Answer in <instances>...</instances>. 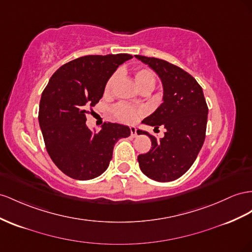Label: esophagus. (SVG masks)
<instances>
[{
    "label": "esophagus",
    "mask_w": 252,
    "mask_h": 252,
    "mask_svg": "<svg viewBox=\"0 0 252 252\" xmlns=\"http://www.w3.org/2000/svg\"><path fill=\"white\" fill-rule=\"evenodd\" d=\"M130 135L131 137H137V128L135 127H130Z\"/></svg>",
    "instance_id": "esophagus-1"
}]
</instances>
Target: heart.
Returning a JSON list of instances; mask_svg holds the SVG:
<instances>
[{
    "label": "heart",
    "instance_id": "b5f03b06",
    "mask_svg": "<svg viewBox=\"0 0 252 252\" xmlns=\"http://www.w3.org/2000/svg\"><path fill=\"white\" fill-rule=\"evenodd\" d=\"M134 80L137 85L139 86L142 91H152L155 85H156V76L155 74L145 67H137L133 71ZM119 78L118 73H113L112 75L108 78L107 83L105 85V93L110 94L113 87L117 83ZM145 113L144 108L141 107H133L131 105H128L125 103H119L112 107V114L113 117L120 122H123L126 124H132L137 122L140 117Z\"/></svg>",
    "mask_w": 252,
    "mask_h": 252
}]
</instances>
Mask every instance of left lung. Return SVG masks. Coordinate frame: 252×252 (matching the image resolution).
<instances>
[{
    "label": "left lung",
    "instance_id": "1",
    "mask_svg": "<svg viewBox=\"0 0 252 252\" xmlns=\"http://www.w3.org/2000/svg\"><path fill=\"white\" fill-rule=\"evenodd\" d=\"M161 78L163 103L142 123L166 129L160 140L140 131L152 140L146 154L138 156L141 171L159 182L178 179L192 166L206 138L208 105L202 88L188 72L165 60L135 55Z\"/></svg>",
    "mask_w": 252,
    "mask_h": 252
}]
</instances>
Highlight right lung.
Returning <instances> with one entry per match:
<instances>
[{"label":"right lung","mask_w":252,"mask_h":252,"mask_svg":"<svg viewBox=\"0 0 252 252\" xmlns=\"http://www.w3.org/2000/svg\"><path fill=\"white\" fill-rule=\"evenodd\" d=\"M129 54L88 55L74 59L53 74L41 95L39 125L51 159L73 179L89 180L103 174L112 159L113 146L130 129L104 123L93 133L86 114L103 97L105 85Z\"/></svg>","instance_id":"add662e5"}]
</instances>
